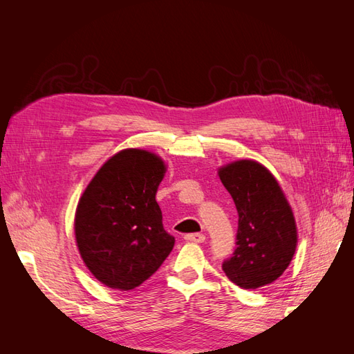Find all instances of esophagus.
I'll return each instance as SVG.
<instances>
[{
  "label": "esophagus",
  "mask_w": 354,
  "mask_h": 354,
  "mask_svg": "<svg viewBox=\"0 0 354 354\" xmlns=\"http://www.w3.org/2000/svg\"><path fill=\"white\" fill-rule=\"evenodd\" d=\"M185 239L187 242H192V243H202V242H205V234H202V233H190V234H186Z\"/></svg>",
  "instance_id": "1"
}]
</instances>
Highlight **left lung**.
I'll use <instances>...</instances> for the list:
<instances>
[{
  "label": "left lung",
  "instance_id": "1",
  "mask_svg": "<svg viewBox=\"0 0 354 354\" xmlns=\"http://www.w3.org/2000/svg\"><path fill=\"white\" fill-rule=\"evenodd\" d=\"M217 173L239 216L238 246L223 270L243 289L270 285L288 269L297 250L292 208L274 176L254 159L233 160Z\"/></svg>",
  "mask_w": 354,
  "mask_h": 354
}]
</instances>
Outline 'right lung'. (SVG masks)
<instances>
[{
	"label": "right lung",
	"instance_id": "obj_1",
	"mask_svg": "<svg viewBox=\"0 0 354 354\" xmlns=\"http://www.w3.org/2000/svg\"><path fill=\"white\" fill-rule=\"evenodd\" d=\"M164 159L143 149L111 156L82 192L75 241L91 274L112 289L131 291L147 281L174 246L162 226L156 192Z\"/></svg>",
	"mask_w": 354,
	"mask_h": 354
}]
</instances>
